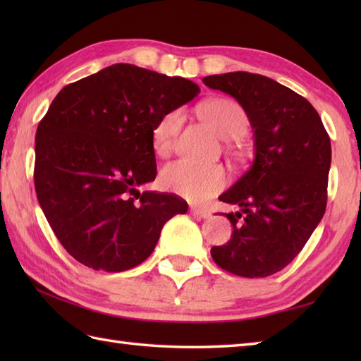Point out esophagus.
Instances as JSON below:
<instances>
[{"label": "esophagus", "mask_w": 361, "mask_h": 361, "mask_svg": "<svg viewBox=\"0 0 361 361\" xmlns=\"http://www.w3.org/2000/svg\"><path fill=\"white\" fill-rule=\"evenodd\" d=\"M190 214L195 217H200V219H209L211 217V212L204 208H198V206H190Z\"/></svg>", "instance_id": "34e87169"}]
</instances>
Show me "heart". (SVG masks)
Masks as SVG:
<instances>
[{
    "label": "heart",
    "instance_id": "b5f03b06",
    "mask_svg": "<svg viewBox=\"0 0 361 361\" xmlns=\"http://www.w3.org/2000/svg\"><path fill=\"white\" fill-rule=\"evenodd\" d=\"M202 116L209 122L225 141H235L248 132L250 118L243 106L229 97H216L202 105ZM185 122L183 110H172L161 116L152 130L153 149L167 153ZM159 183L169 192L185 197L189 202H203L226 185V173L220 166L202 167L178 159L167 164L159 175Z\"/></svg>",
    "mask_w": 361,
    "mask_h": 361
}]
</instances>
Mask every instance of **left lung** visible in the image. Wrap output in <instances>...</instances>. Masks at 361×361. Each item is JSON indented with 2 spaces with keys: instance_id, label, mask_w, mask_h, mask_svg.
Masks as SVG:
<instances>
[{
  "instance_id": "1",
  "label": "left lung",
  "mask_w": 361,
  "mask_h": 361,
  "mask_svg": "<svg viewBox=\"0 0 361 361\" xmlns=\"http://www.w3.org/2000/svg\"><path fill=\"white\" fill-rule=\"evenodd\" d=\"M203 82L243 106L256 145L250 171L220 195L240 209L226 214L231 239L211 256L233 274L267 278L299 255L324 216L331 137L307 99L270 78L235 71Z\"/></svg>"
}]
</instances>
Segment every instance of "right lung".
I'll list each match as a JSON object with an SVG mask.
<instances>
[{"label":"right lung","mask_w":361,"mask_h":361,"mask_svg":"<svg viewBox=\"0 0 361 361\" xmlns=\"http://www.w3.org/2000/svg\"><path fill=\"white\" fill-rule=\"evenodd\" d=\"M197 83L116 63L63 87L35 135L38 203L63 248L93 270L126 271L155 250L188 203L140 188L157 176L152 130Z\"/></svg>","instance_id":"right-lung-1"}]
</instances>
